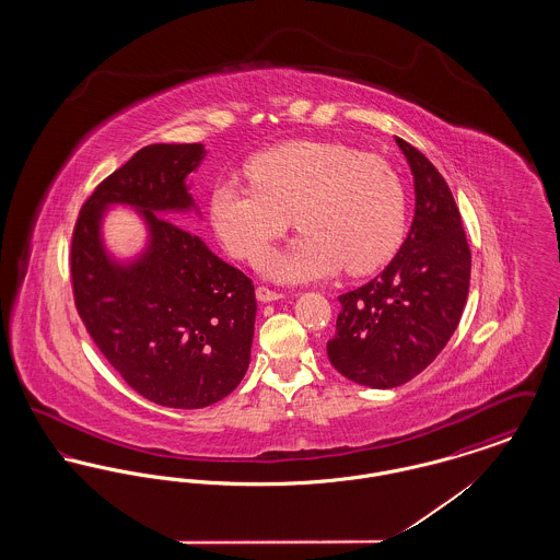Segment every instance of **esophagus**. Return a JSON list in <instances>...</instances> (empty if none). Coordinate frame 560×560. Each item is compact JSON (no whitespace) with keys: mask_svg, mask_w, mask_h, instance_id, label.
I'll list each match as a JSON object with an SVG mask.
<instances>
[{"mask_svg":"<svg viewBox=\"0 0 560 560\" xmlns=\"http://www.w3.org/2000/svg\"><path fill=\"white\" fill-rule=\"evenodd\" d=\"M256 298H258L260 302H272V300H281L283 293L275 292V290H268L265 285H260V288L256 290Z\"/></svg>","mask_w":560,"mask_h":560,"instance_id":"esophagus-1","label":"esophagus"}]
</instances>
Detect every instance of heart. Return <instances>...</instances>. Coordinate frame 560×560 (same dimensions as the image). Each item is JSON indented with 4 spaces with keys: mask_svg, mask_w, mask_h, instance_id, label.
<instances>
[{
    "mask_svg": "<svg viewBox=\"0 0 560 560\" xmlns=\"http://www.w3.org/2000/svg\"><path fill=\"white\" fill-rule=\"evenodd\" d=\"M249 183L224 180L210 195L213 231L231 256L256 260L293 224L290 249L265 258L285 283L384 267L405 235V190L393 165L331 140H293L245 163Z\"/></svg>",
    "mask_w": 560,
    "mask_h": 560,
    "instance_id": "b5f03b06",
    "label": "heart"
}]
</instances>
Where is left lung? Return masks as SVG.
<instances>
[{
  "label": "left lung",
  "instance_id": "8db88e82",
  "mask_svg": "<svg viewBox=\"0 0 560 560\" xmlns=\"http://www.w3.org/2000/svg\"><path fill=\"white\" fill-rule=\"evenodd\" d=\"M416 188V212L397 256L375 279L342 293L329 363L370 388H395L424 372L450 342L470 288V247L441 172L395 138Z\"/></svg>",
  "mask_w": 560,
  "mask_h": 560
}]
</instances>
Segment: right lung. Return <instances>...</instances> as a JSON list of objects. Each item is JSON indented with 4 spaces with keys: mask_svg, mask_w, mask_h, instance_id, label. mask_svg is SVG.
Masks as SVG:
<instances>
[{
    "mask_svg": "<svg viewBox=\"0 0 560 560\" xmlns=\"http://www.w3.org/2000/svg\"><path fill=\"white\" fill-rule=\"evenodd\" d=\"M203 158V144L140 149L94 188L71 240L73 298L90 338L138 395L174 409L208 407L240 386L256 320L252 279L171 222L195 210L187 176ZM113 202L140 209L150 226V245L130 266L115 264L100 240Z\"/></svg>",
    "mask_w": 560,
    "mask_h": 560,
    "instance_id": "right-lung-1",
    "label": "right lung"
}]
</instances>
